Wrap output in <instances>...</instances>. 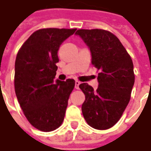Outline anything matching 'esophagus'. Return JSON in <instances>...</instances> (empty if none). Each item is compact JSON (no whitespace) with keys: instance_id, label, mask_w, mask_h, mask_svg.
<instances>
[{"instance_id":"obj_1","label":"esophagus","mask_w":151,"mask_h":151,"mask_svg":"<svg viewBox=\"0 0 151 151\" xmlns=\"http://www.w3.org/2000/svg\"><path fill=\"white\" fill-rule=\"evenodd\" d=\"M80 82L79 81H76L75 82V87H76V88H79V85H80Z\"/></svg>"}]
</instances>
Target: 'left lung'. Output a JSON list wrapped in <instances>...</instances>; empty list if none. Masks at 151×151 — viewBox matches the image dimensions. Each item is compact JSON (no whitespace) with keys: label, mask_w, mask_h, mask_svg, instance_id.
Instances as JSON below:
<instances>
[{"label":"left lung","mask_w":151,"mask_h":151,"mask_svg":"<svg viewBox=\"0 0 151 151\" xmlns=\"http://www.w3.org/2000/svg\"><path fill=\"white\" fill-rule=\"evenodd\" d=\"M91 53V63L98 73L96 90L81 83L85 95L82 111L87 123L96 129H107L119 121L130 100L135 83L131 57L119 39L104 29L76 31Z\"/></svg>","instance_id":"8db88e82"}]
</instances>
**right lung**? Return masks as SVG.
I'll use <instances>...</instances> for the list:
<instances>
[{
	"mask_svg": "<svg viewBox=\"0 0 151 151\" xmlns=\"http://www.w3.org/2000/svg\"><path fill=\"white\" fill-rule=\"evenodd\" d=\"M76 28H42L34 32L18 51L14 90L20 106L35 128L52 131L61 126L75 80H56L61 44Z\"/></svg>",
	"mask_w": 151,
	"mask_h": 151,
	"instance_id": "obj_1",
	"label": "right lung"
}]
</instances>
